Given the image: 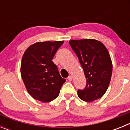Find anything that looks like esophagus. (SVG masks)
Returning <instances> with one entry per match:
<instances>
[{
  "instance_id": "esophagus-1",
  "label": "esophagus",
  "mask_w": 130,
  "mask_h": 130,
  "mask_svg": "<svg viewBox=\"0 0 130 130\" xmlns=\"http://www.w3.org/2000/svg\"><path fill=\"white\" fill-rule=\"evenodd\" d=\"M68 81H72V75H70V76L68 77Z\"/></svg>"
}]
</instances>
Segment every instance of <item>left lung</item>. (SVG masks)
<instances>
[{
  "label": "left lung",
  "mask_w": 130,
  "mask_h": 130,
  "mask_svg": "<svg viewBox=\"0 0 130 130\" xmlns=\"http://www.w3.org/2000/svg\"><path fill=\"white\" fill-rule=\"evenodd\" d=\"M69 43L77 56L87 79L83 90L78 96L91 102L104 96L109 85L112 64L109 51L102 42L94 39L70 40Z\"/></svg>",
  "instance_id": "obj_1"
}]
</instances>
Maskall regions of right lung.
Instances as JSON below:
<instances>
[{"mask_svg": "<svg viewBox=\"0 0 130 130\" xmlns=\"http://www.w3.org/2000/svg\"><path fill=\"white\" fill-rule=\"evenodd\" d=\"M63 43V41L36 42L24 53L21 75L26 90L34 99L50 102L58 97L66 79L60 75L52 59Z\"/></svg>", "mask_w": 130, "mask_h": 130, "instance_id": "add662e5", "label": "right lung"}]
</instances>
